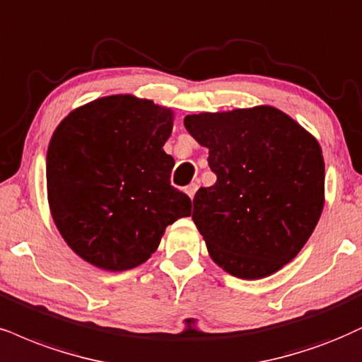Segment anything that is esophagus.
Listing matches in <instances>:
<instances>
[{"label": "esophagus", "instance_id": "1", "mask_svg": "<svg viewBox=\"0 0 362 362\" xmlns=\"http://www.w3.org/2000/svg\"><path fill=\"white\" fill-rule=\"evenodd\" d=\"M185 191H186V194H188L189 198L193 199V196L196 194V191H198V182H191L189 186H186Z\"/></svg>", "mask_w": 362, "mask_h": 362}]
</instances>
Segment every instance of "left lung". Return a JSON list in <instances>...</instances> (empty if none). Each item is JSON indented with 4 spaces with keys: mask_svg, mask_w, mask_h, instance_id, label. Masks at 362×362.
<instances>
[{
    "mask_svg": "<svg viewBox=\"0 0 362 362\" xmlns=\"http://www.w3.org/2000/svg\"><path fill=\"white\" fill-rule=\"evenodd\" d=\"M208 147L216 182L199 188L193 221L221 269L263 279L300 252L324 206V158L317 141L274 107L186 115Z\"/></svg>",
    "mask_w": 362,
    "mask_h": 362,
    "instance_id": "8db88e82",
    "label": "left lung"
}]
</instances>
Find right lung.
I'll return each mask as SVG.
<instances>
[{"label": "right lung", "instance_id": "1", "mask_svg": "<svg viewBox=\"0 0 362 362\" xmlns=\"http://www.w3.org/2000/svg\"><path fill=\"white\" fill-rule=\"evenodd\" d=\"M173 112L132 95L93 100L62 120L47 154L52 216L69 247L99 269L144 263L164 230L191 215L163 151Z\"/></svg>", "mask_w": 362, "mask_h": 362}]
</instances>
